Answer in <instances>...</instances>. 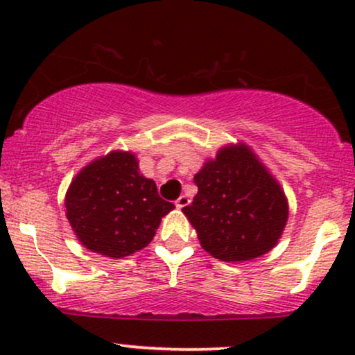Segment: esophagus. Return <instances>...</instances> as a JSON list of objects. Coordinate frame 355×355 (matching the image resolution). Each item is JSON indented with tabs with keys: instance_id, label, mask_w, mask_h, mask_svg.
Returning <instances> with one entry per match:
<instances>
[{
	"instance_id": "obj_1",
	"label": "esophagus",
	"mask_w": 355,
	"mask_h": 355,
	"mask_svg": "<svg viewBox=\"0 0 355 355\" xmlns=\"http://www.w3.org/2000/svg\"><path fill=\"white\" fill-rule=\"evenodd\" d=\"M190 203V198L187 197V195H180V197L177 198V202H175V205L178 207V209H183V207H187Z\"/></svg>"
}]
</instances>
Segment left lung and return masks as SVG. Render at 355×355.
I'll use <instances>...</instances> for the list:
<instances>
[{
    "instance_id": "1",
    "label": "left lung",
    "mask_w": 355,
    "mask_h": 355,
    "mask_svg": "<svg viewBox=\"0 0 355 355\" xmlns=\"http://www.w3.org/2000/svg\"><path fill=\"white\" fill-rule=\"evenodd\" d=\"M193 182L198 191L182 211L203 250L223 262H245L277 245L287 225L288 202L250 146H222Z\"/></svg>"
}]
</instances>
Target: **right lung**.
<instances>
[{
    "label": "right lung",
    "instance_id": "1",
    "mask_svg": "<svg viewBox=\"0 0 355 355\" xmlns=\"http://www.w3.org/2000/svg\"><path fill=\"white\" fill-rule=\"evenodd\" d=\"M64 207L81 245L110 259L148 245L162 218L175 209L140 173L135 153L121 150L83 166L68 187Z\"/></svg>",
    "mask_w": 355,
    "mask_h": 355
}]
</instances>
